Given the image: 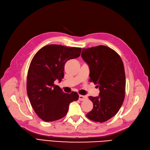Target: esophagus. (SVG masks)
Here are the masks:
<instances>
[{
	"label": "esophagus",
	"instance_id": "obj_1",
	"mask_svg": "<svg viewBox=\"0 0 150 150\" xmlns=\"http://www.w3.org/2000/svg\"><path fill=\"white\" fill-rule=\"evenodd\" d=\"M79 100H81V101H83V100H85L86 99H87V96H83V95H79Z\"/></svg>",
	"mask_w": 150,
	"mask_h": 150
}]
</instances>
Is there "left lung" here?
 <instances>
[{"label":"left lung","instance_id":"1","mask_svg":"<svg viewBox=\"0 0 150 150\" xmlns=\"http://www.w3.org/2000/svg\"><path fill=\"white\" fill-rule=\"evenodd\" d=\"M81 56L89 66V81L100 89L98 96L89 97L93 108L86 116L96 122H105L117 113L125 99L123 62L117 52L103 45L82 48Z\"/></svg>","mask_w":150,"mask_h":150}]
</instances>
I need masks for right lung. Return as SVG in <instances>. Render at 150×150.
Returning a JSON list of instances; mask_svg holds the SVG:
<instances>
[{
	"mask_svg": "<svg viewBox=\"0 0 150 150\" xmlns=\"http://www.w3.org/2000/svg\"><path fill=\"white\" fill-rule=\"evenodd\" d=\"M81 52V48L48 45L34 55L28 70L27 92L34 112L42 120L61 119L70 103L78 100L77 93H65L54 81H62L65 63L79 57Z\"/></svg>",
	"mask_w": 150,
	"mask_h": 150,
	"instance_id": "right-lung-1",
	"label": "right lung"
}]
</instances>
